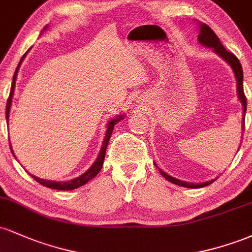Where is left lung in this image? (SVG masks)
I'll list each match as a JSON object with an SVG mask.
<instances>
[{
	"label": "left lung",
	"instance_id": "8db88e82",
	"mask_svg": "<svg viewBox=\"0 0 252 252\" xmlns=\"http://www.w3.org/2000/svg\"><path fill=\"white\" fill-rule=\"evenodd\" d=\"M198 41L201 43L202 46L205 47H210L213 48L215 53L218 54L221 59H224L228 65L231 66V68L233 70V73H235L236 80H237V94H238V99L241 100L242 105H243V123H242V128L243 131H244L245 128V111H247V98H245L244 94V90H243V68L241 63H239L238 58H237L235 54L231 53L225 50V47L222 46V43L219 40V37L216 35V33L213 32L211 28L207 26L206 24H199V35H198ZM156 166V164H155ZM160 170L161 175L164 176L166 180H168L172 182V184L179 185V186L182 187H187V189H200V187H205V186H209V185L212 184L216 179H212V180L206 181V182H200V184H192V182H186V181H182L179 180V179L173 178L164 173L163 170Z\"/></svg>",
	"mask_w": 252,
	"mask_h": 252
}]
</instances>
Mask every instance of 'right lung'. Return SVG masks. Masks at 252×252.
<instances>
[{
    "label": "right lung",
    "instance_id": "right-lung-1",
    "mask_svg": "<svg viewBox=\"0 0 252 252\" xmlns=\"http://www.w3.org/2000/svg\"><path fill=\"white\" fill-rule=\"evenodd\" d=\"M43 30H46V27L43 28ZM31 50V48H30ZM28 50V51H30ZM28 51L26 52L24 54V57L21 58V60H20L19 65H17L16 70H15V73H14V77H13V83H11V88H10V94H9V98H8L7 100V106H5V118H7V123H8V120H9V111H10V106H11V98H13V94H14V90H15V84H16V77H17V72H19V68L20 66H21V63L24 62L25 57L27 56ZM121 120H123V115H118L117 117L112 118V120H110L108 124H106V126H108V129H106V132H105V137H104V141L102 143V148H100V152L99 154H98L96 161H94V164H92L90 168L86 170L84 174H82L80 176H78L76 179H72L70 181H51V180H45V179H40L37 178L35 175H32L30 174L32 178L34 179V180L39 182V184H41L42 186H46L48 187V189H59V190H72V189H76L78 187L83 186V185H85L86 182H89L91 179H94V176H96L98 173H99V170L102 169L103 167V163H104V158H105V153H106V148H108V143H109V140L110 137H111V134H112V130H114V126L115 124L120 122ZM9 146H10V149H11V144L9 142ZM11 153H13V149H11Z\"/></svg>",
    "mask_w": 252,
    "mask_h": 252
}]
</instances>
